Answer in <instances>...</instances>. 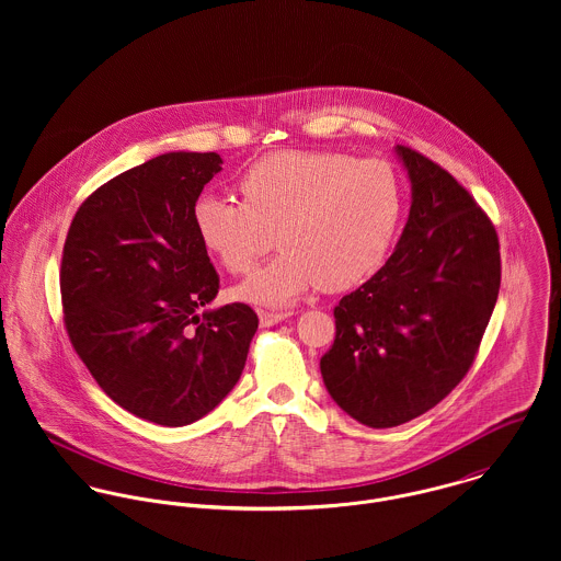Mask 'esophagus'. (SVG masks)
<instances>
[{"label": "esophagus", "instance_id": "1", "mask_svg": "<svg viewBox=\"0 0 561 561\" xmlns=\"http://www.w3.org/2000/svg\"><path fill=\"white\" fill-rule=\"evenodd\" d=\"M291 313H270V311H259V321L261 325H274L280 321L287 320Z\"/></svg>", "mask_w": 561, "mask_h": 561}]
</instances>
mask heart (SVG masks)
<instances>
[{
    "label": "heart",
    "instance_id": "1",
    "mask_svg": "<svg viewBox=\"0 0 561 561\" xmlns=\"http://www.w3.org/2000/svg\"><path fill=\"white\" fill-rule=\"evenodd\" d=\"M240 194L241 203L203 194L192 220L205 250L233 274L250 272L276 231L283 252L236 289L259 307L356 287L380 270L400 227V179L387 161L278 151L241 174Z\"/></svg>",
    "mask_w": 561,
    "mask_h": 561
}]
</instances>
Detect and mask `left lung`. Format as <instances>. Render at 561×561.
<instances>
[{
	"instance_id": "obj_1",
	"label": "left lung",
	"mask_w": 561,
	"mask_h": 561,
	"mask_svg": "<svg viewBox=\"0 0 561 561\" xmlns=\"http://www.w3.org/2000/svg\"><path fill=\"white\" fill-rule=\"evenodd\" d=\"M410 214L389 261L334 309L320 360L334 403L369 427L434 408L467 376L501 285L499 238L438 163L396 147Z\"/></svg>"
}]
</instances>
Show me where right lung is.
<instances>
[{
    "label": "right lung",
    "instance_id": "obj_1",
    "mask_svg": "<svg viewBox=\"0 0 561 561\" xmlns=\"http://www.w3.org/2000/svg\"><path fill=\"white\" fill-rule=\"evenodd\" d=\"M218 153L170 151L90 194L69 229L60 291L69 339L99 387L165 427L209 414L240 380L256 313L208 309L220 280L192 209Z\"/></svg>",
    "mask_w": 561,
    "mask_h": 561
}]
</instances>
